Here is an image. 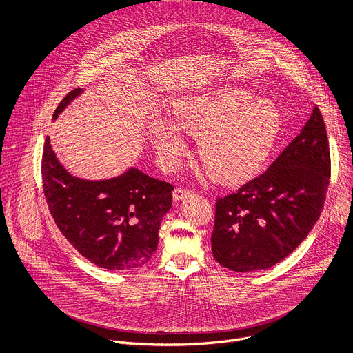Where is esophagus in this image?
Wrapping results in <instances>:
<instances>
[{
	"label": "esophagus",
	"mask_w": 353,
	"mask_h": 353,
	"mask_svg": "<svg viewBox=\"0 0 353 353\" xmlns=\"http://www.w3.org/2000/svg\"><path fill=\"white\" fill-rule=\"evenodd\" d=\"M191 194H192L191 190L183 188V187H177V188H174V191H173V198H174V201H180V199H183V198H185V196H188V195H191Z\"/></svg>",
	"instance_id": "esophagus-1"
}]
</instances>
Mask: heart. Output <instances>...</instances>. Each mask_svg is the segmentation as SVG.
<instances>
[{"mask_svg": "<svg viewBox=\"0 0 353 353\" xmlns=\"http://www.w3.org/2000/svg\"><path fill=\"white\" fill-rule=\"evenodd\" d=\"M173 124L150 121V137L166 165L176 163L185 142L180 131L199 137L198 155L208 174L223 184H240L265 163L281 132V114L267 99L243 88L188 94L173 106Z\"/></svg>", "mask_w": 353, "mask_h": 353, "instance_id": "1", "label": "heart"}]
</instances>
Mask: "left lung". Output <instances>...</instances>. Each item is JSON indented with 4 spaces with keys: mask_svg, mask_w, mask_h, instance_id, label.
<instances>
[{
    "mask_svg": "<svg viewBox=\"0 0 353 353\" xmlns=\"http://www.w3.org/2000/svg\"><path fill=\"white\" fill-rule=\"evenodd\" d=\"M330 174L327 130L316 106L261 176L216 201L215 260L234 272H253L286 259L320 218Z\"/></svg>",
    "mask_w": 353,
    "mask_h": 353,
    "instance_id": "left-lung-1",
    "label": "left lung"
}]
</instances>
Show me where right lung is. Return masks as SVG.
Instances as JSON below:
<instances>
[{
	"label": "right lung",
	"instance_id": "add662e5",
	"mask_svg": "<svg viewBox=\"0 0 353 353\" xmlns=\"http://www.w3.org/2000/svg\"><path fill=\"white\" fill-rule=\"evenodd\" d=\"M82 92L71 90L53 120ZM41 176L50 214L86 260L106 270H132L154 256L161 222L172 208V184L135 168L106 180L75 177L57 159L50 137L44 143Z\"/></svg>",
	"mask_w": 353,
	"mask_h": 353
}]
</instances>
